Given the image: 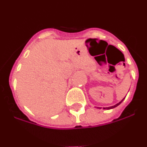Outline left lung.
I'll use <instances>...</instances> for the list:
<instances>
[{"label": "left lung", "mask_w": 147, "mask_h": 147, "mask_svg": "<svg viewBox=\"0 0 147 147\" xmlns=\"http://www.w3.org/2000/svg\"><path fill=\"white\" fill-rule=\"evenodd\" d=\"M124 98H123V99H122L121 101V102H119V103L116 104V105H114V106H112V107H104V109H106V110H110V109H113V108H114V107H117L118 105H120V104L121 103V102H123V101H124ZM99 108H100V107H99Z\"/></svg>", "instance_id": "1"}]
</instances>
